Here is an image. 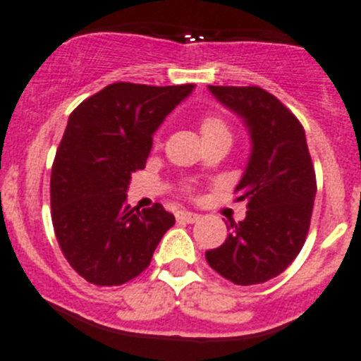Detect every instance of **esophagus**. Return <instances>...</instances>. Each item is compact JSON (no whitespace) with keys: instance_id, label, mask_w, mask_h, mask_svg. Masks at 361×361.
Returning <instances> with one entry per match:
<instances>
[{"instance_id":"obj_1","label":"esophagus","mask_w":361,"mask_h":361,"mask_svg":"<svg viewBox=\"0 0 361 361\" xmlns=\"http://www.w3.org/2000/svg\"><path fill=\"white\" fill-rule=\"evenodd\" d=\"M176 216H178V220L185 221V224H195V221H199L201 214L192 213V211H180V213H178Z\"/></svg>"}]
</instances>
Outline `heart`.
Masks as SVG:
<instances>
[{
  "mask_svg": "<svg viewBox=\"0 0 361 361\" xmlns=\"http://www.w3.org/2000/svg\"><path fill=\"white\" fill-rule=\"evenodd\" d=\"M202 140H228L231 141V133L228 127L220 116H206L201 122Z\"/></svg>",
  "mask_w": 361,
  "mask_h": 361,
  "instance_id": "heart-1",
  "label": "heart"
}]
</instances>
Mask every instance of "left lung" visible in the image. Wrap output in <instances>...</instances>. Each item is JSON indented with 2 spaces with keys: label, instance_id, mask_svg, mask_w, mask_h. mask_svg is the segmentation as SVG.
Returning a JSON list of instances; mask_svg holds the SVG:
<instances>
[{
  "label": "left lung",
  "instance_id": "8db88e82",
  "mask_svg": "<svg viewBox=\"0 0 361 361\" xmlns=\"http://www.w3.org/2000/svg\"><path fill=\"white\" fill-rule=\"evenodd\" d=\"M250 134V157L235 187L246 218L206 251L211 269L235 285H258L281 274L304 246L316 197V176L300 122L260 87L207 85Z\"/></svg>",
  "mask_w": 361,
  "mask_h": 361
}]
</instances>
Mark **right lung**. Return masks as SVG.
Listing matches in <instances>:
<instances>
[{
	"mask_svg": "<svg viewBox=\"0 0 361 361\" xmlns=\"http://www.w3.org/2000/svg\"><path fill=\"white\" fill-rule=\"evenodd\" d=\"M194 89L111 83L69 115L50 176L52 224L69 265L92 285L141 274L174 225L162 204L140 211L126 197L155 130Z\"/></svg>",
	"mask_w": 361,
	"mask_h": 361,
	"instance_id": "1",
	"label": "right lung"
}]
</instances>
